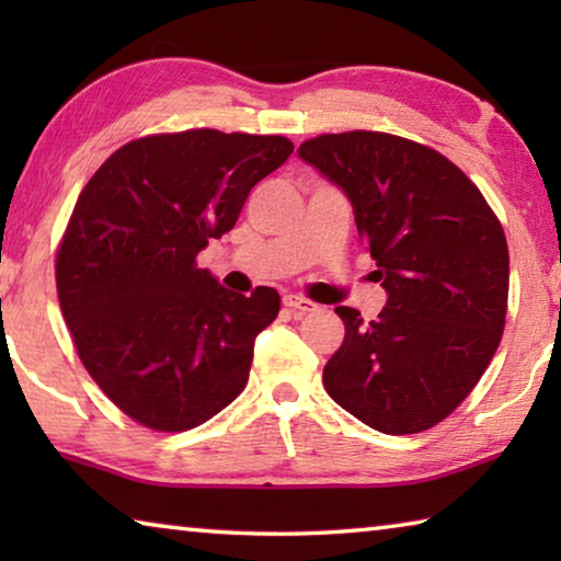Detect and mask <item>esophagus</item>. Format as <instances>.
Masks as SVG:
<instances>
[{"mask_svg":"<svg viewBox=\"0 0 561 561\" xmlns=\"http://www.w3.org/2000/svg\"><path fill=\"white\" fill-rule=\"evenodd\" d=\"M284 307L294 311L297 317H301V314H309V311H314L317 304L304 297H297V294H287V297H284Z\"/></svg>","mask_w":561,"mask_h":561,"instance_id":"1","label":"esophagus"}]
</instances>
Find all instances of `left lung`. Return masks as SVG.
<instances>
[{"label": "left lung", "mask_w": 561, "mask_h": 561, "mask_svg": "<svg viewBox=\"0 0 561 561\" xmlns=\"http://www.w3.org/2000/svg\"><path fill=\"white\" fill-rule=\"evenodd\" d=\"M297 153L344 190L388 297L368 324L336 307L346 336L324 366L327 393L374 431H428L468 398L500 346L502 225L458 165L413 140L327 133Z\"/></svg>", "instance_id": "1"}]
</instances>
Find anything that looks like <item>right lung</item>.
Here are the masks:
<instances>
[{
    "instance_id": "add662e5",
    "label": "right lung",
    "mask_w": 561,
    "mask_h": 561,
    "mask_svg": "<svg viewBox=\"0 0 561 561\" xmlns=\"http://www.w3.org/2000/svg\"><path fill=\"white\" fill-rule=\"evenodd\" d=\"M291 150L282 136L165 133L118 148L81 190L56 257L59 304L93 381L146 428H195L247 386L279 294L225 289L195 257Z\"/></svg>"
}]
</instances>
